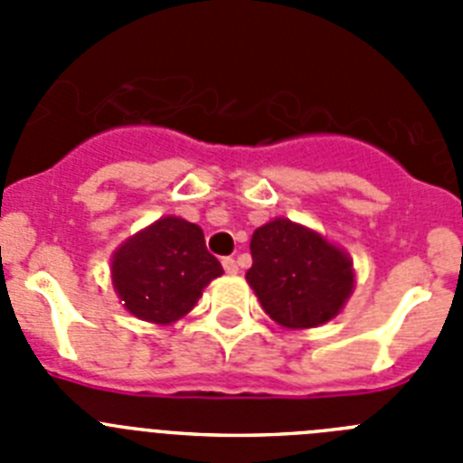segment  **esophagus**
Here are the masks:
<instances>
[{
  "instance_id": "1",
  "label": "esophagus",
  "mask_w": 463,
  "mask_h": 463,
  "mask_svg": "<svg viewBox=\"0 0 463 463\" xmlns=\"http://www.w3.org/2000/svg\"><path fill=\"white\" fill-rule=\"evenodd\" d=\"M222 267L229 276H236V273H239V264H236V260H232V257H224Z\"/></svg>"
}]
</instances>
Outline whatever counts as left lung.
Wrapping results in <instances>:
<instances>
[{
	"instance_id": "1",
	"label": "left lung",
	"mask_w": 463,
	"mask_h": 463,
	"mask_svg": "<svg viewBox=\"0 0 463 463\" xmlns=\"http://www.w3.org/2000/svg\"><path fill=\"white\" fill-rule=\"evenodd\" d=\"M245 280L264 313L285 329L334 320L354 289L353 257L320 232L273 218L255 229Z\"/></svg>"
}]
</instances>
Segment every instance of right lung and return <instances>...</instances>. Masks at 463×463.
Returning a JSON list of instances; mask_svg holds the SVG:
<instances>
[{
  "label": "right lung",
  "instance_id": "obj_1",
  "mask_svg": "<svg viewBox=\"0 0 463 463\" xmlns=\"http://www.w3.org/2000/svg\"><path fill=\"white\" fill-rule=\"evenodd\" d=\"M222 276L199 224L165 215L120 243L110 280L127 313L153 325L185 317L211 280Z\"/></svg>",
  "mask_w": 463,
  "mask_h": 463
}]
</instances>
